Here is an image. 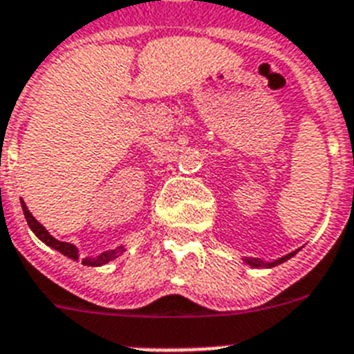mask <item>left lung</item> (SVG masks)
<instances>
[{
  "mask_svg": "<svg viewBox=\"0 0 354 354\" xmlns=\"http://www.w3.org/2000/svg\"><path fill=\"white\" fill-rule=\"evenodd\" d=\"M298 251H300V249H298ZM298 251L289 252V254H286V257H281V258H278V260H272V261H266V260H261V258H247V257L242 258V261L245 263V266L252 267V269H271V267L280 266V263L287 261L289 258H292Z\"/></svg>",
  "mask_w": 354,
  "mask_h": 354,
  "instance_id": "obj_1",
  "label": "left lung"
}]
</instances>
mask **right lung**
I'll use <instances>...</instances> for the list:
<instances>
[{"mask_svg":"<svg viewBox=\"0 0 354 354\" xmlns=\"http://www.w3.org/2000/svg\"><path fill=\"white\" fill-rule=\"evenodd\" d=\"M21 209H23V214H25V220H27L28 227H30V231H32L34 234H36V236L39 238L43 243H45V245L56 249L57 252H62L63 257L71 258V260H74V261H80V251H77V247L74 245V243L59 242V240H56V238H54L53 234H50V232H48L47 229H45V227H43L41 223L37 222L36 218L32 216V212L28 211L27 205H25V202H23V200H21ZM125 251H127V249H125V245H120V247H116V249H109V251L100 252L97 257L83 258L82 263L87 267L107 266L109 261L116 260V258L122 257Z\"/></svg>","mask_w":354,"mask_h":354,"instance_id":"obj_1","label":"right lung"}]
</instances>
